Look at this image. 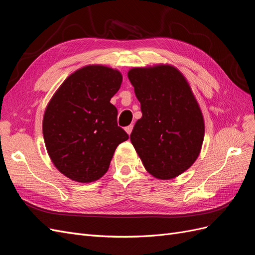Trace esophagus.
I'll list each match as a JSON object with an SVG mask.
<instances>
[{
    "instance_id": "obj_1",
    "label": "esophagus",
    "mask_w": 255,
    "mask_h": 255,
    "mask_svg": "<svg viewBox=\"0 0 255 255\" xmlns=\"http://www.w3.org/2000/svg\"><path fill=\"white\" fill-rule=\"evenodd\" d=\"M125 129H126V132H127V133H128V135H129L130 133H132V129H133V126H132V125H129V126H128V127H127V128H125Z\"/></svg>"
}]
</instances>
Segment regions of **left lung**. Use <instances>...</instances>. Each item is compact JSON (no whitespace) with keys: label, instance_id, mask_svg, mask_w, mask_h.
I'll return each mask as SVG.
<instances>
[{"label":"left lung","instance_id":"8db88e82","mask_svg":"<svg viewBox=\"0 0 255 255\" xmlns=\"http://www.w3.org/2000/svg\"><path fill=\"white\" fill-rule=\"evenodd\" d=\"M128 76L142 113L129 139L151 175L174 179L201 152L205 129L197 99L186 78L172 65L134 67Z\"/></svg>","mask_w":255,"mask_h":255}]
</instances>
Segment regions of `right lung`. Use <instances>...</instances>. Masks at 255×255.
Returning <instances> with one entry per match:
<instances>
[{
	"label": "right lung",
	"instance_id": "1",
	"mask_svg": "<svg viewBox=\"0 0 255 255\" xmlns=\"http://www.w3.org/2000/svg\"><path fill=\"white\" fill-rule=\"evenodd\" d=\"M121 83L117 69L85 66L68 76L45 107V148L57 170L70 180H99L109 170L118 144L128 139L110 102Z\"/></svg>",
	"mask_w": 255,
	"mask_h": 255
}]
</instances>
